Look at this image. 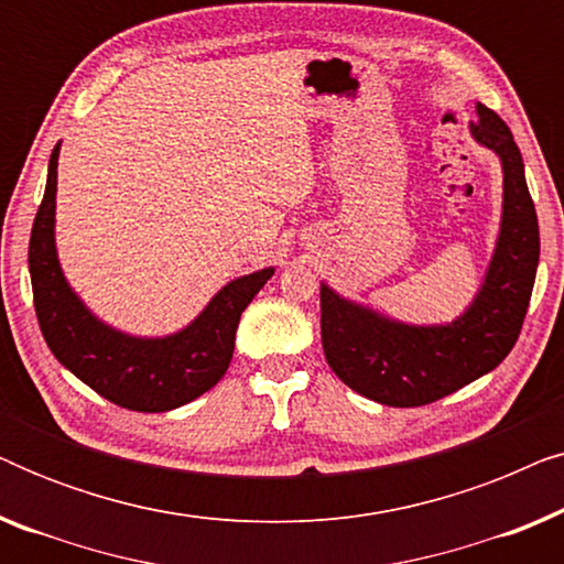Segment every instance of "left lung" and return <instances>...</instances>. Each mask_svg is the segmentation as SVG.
<instances>
[{"mask_svg":"<svg viewBox=\"0 0 564 564\" xmlns=\"http://www.w3.org/2000/svg\"><path fill=\"white\" fill-rule=\"evenodd\" d=\"M469 133L498 153L503 215L490 267L467 311L444 326H411L321 284V338L328 367L354 392L382 405L434 403L488 375L513 349L527 318L539 264V223L521 151L506 122L480 102Z\"/></svg>","mask_w":564,"mask_h":564,"instance_id":"8db88e82","label":"left lung"}]
</instances>
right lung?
Returning <instances> with one entry per match:
<instances>
[{"mask_svg": "<svg viewBox=\"0 0 564 564\" xmlns=\"http://www.w3.org/2000/svg\"><path fill=\"white\" fill-rule=\"evenodd\" d=\"M58 145L30 234L35 315L61 365L110 403L138 413L174 411L218 384L234 359L236 328L274 267L228 282L189 326L164 338L130 336L99 321L66 282L56 251Z\"/></svg>", "mask_w": 564, "mask_h": 564, "instance_id": "right-lung-1", "label": "right lung"}]
</instances>
